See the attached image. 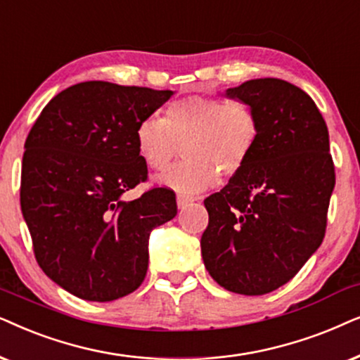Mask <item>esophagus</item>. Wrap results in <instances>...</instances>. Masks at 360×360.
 <instances>
[{
    "instance_id": "34e87169",
    "label": "esophagus",
    "mask_w": 360,
    "mask_h": 360,
    "mask_svg": "<svg viewBox=\"0 0 360 360\" xmlns=\"http://www.w3.org/2000/svg\"><path fill=\"white\" fill-rule=\"evenodd\" d=\"M191 202H194V198H189V195H184V194H177V207L179 209L188 207Z\"/></svg>"
}]
</instances>
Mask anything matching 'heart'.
I'll return each mask as SVG.
<instances>
[{
	"instance_id": "obj_1",
	"label": "heart",
	"mask_w": 360,
	"mask_h": 360,
	"mask_svg": "<svg viewBox=\"0 0 360 360\" xmlns=\"http://www.w3.org/2000/svg\"><path fill=\"white\" fill-rule=\"evenodd\" d=\"M260 120L240 100L189 97L167 105L162 118H145L135 140L141 160L155 171L169 167L183 146L184 160L158 176V183L184 194H198L236 177L255 151Z\"/></svg>"
}]
</instances>
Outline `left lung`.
Wrapping results in <instances>:
<instances>
[{"label":"left lung","instance_id":"left-lung-1","mask_svg":"<svg viewBox=\"0 0 360 360\" xmlns=\"http://www.w3.org/2000/svg\"><path fill=\"white\" fill-rule=\"evenodd\" d=\"M250 105L260 138L250 161L204 200V265L222 288L258 296L280 288L318 250L336 184L329 133L308 94L280 79L227 90Z\"/></svg>","mask_w":360,"mask_h":360}]
</instances>
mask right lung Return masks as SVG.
<instances>
[{"label": "right lung", "instance_id": "right-lung-1", "mask_svg": "<svg viewBox=\"0 0 360 360\" xmlns=\"http://www.w3.org/2000/svg\"><path fill=\"white\" fill-rule=\"evenodd\" d=\"M171 90L92 80L46 105L24 143L21 210L42 271L77 298L113 301L143 283L148 238L177 214L176 194L148 181L135 133Z\"/></svg>", "mask_w": 360, "mask_h": 360}]
</instances>
